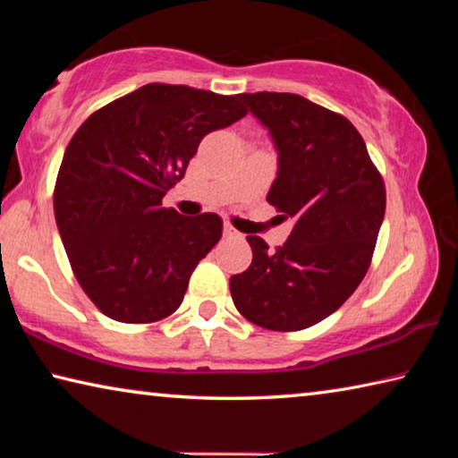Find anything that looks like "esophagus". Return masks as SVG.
<instances>
[{
	"mask_svg": "<svg viewBox=\"0 0 458 458\" xmlns=\"http://www.w3.org/2000/svg\"><path fill=\"white\" fill-rule=\"evenodd\" d=\"M224 236H226V238H242V234H240V232L234 226H230V224H224Z\"/></svg>",
	"mask_w": 458,
	"mask_h": 458,
	"instance_id": "1",
	"label": "esophagus"
}]
</instances>
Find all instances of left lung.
Segmentation results:
<instances>
[{
	"instance_id": "obj_1",
	"label": "left lung",
	"mask_w": 458,
	"mask_h": 458,
	"mask_svg": "<svg viewBox=\"0 0 458 458\" xmlns=\"http://www.w3.org/2000/svg\"><path fill=\"white\" fill-rule=\"evenodd\" d=\"M278 153L268 204L294 222L275 252L246 236L252 265L230 276L240 315L270 331L323 321L366 276L386 212V188L366 143L344 114L293 92L240 95Z\"/></svg>"
}]
</instances>
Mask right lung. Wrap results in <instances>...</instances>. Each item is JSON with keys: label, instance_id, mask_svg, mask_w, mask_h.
I'll use <instances>...</instances> for the list:
<instances>
[{"label": "right lung", "instance_id": "1", "mask_svg": "<svg viewBox=\"0 0 458 458\" xmlns=\"http://www.w3.org/2000/svg\"><path fill=\"white\" fill-rule=\"evenodd\" d=\"M246 113L240 95L153 82L76 131L56 177L54 216L76 281L100 313L153 323L182 305L193 268L222 236V218H190L161 199L201 139Z\"/></svg>", "mask_w": 458, "mask_h": 458}]
</instances>
